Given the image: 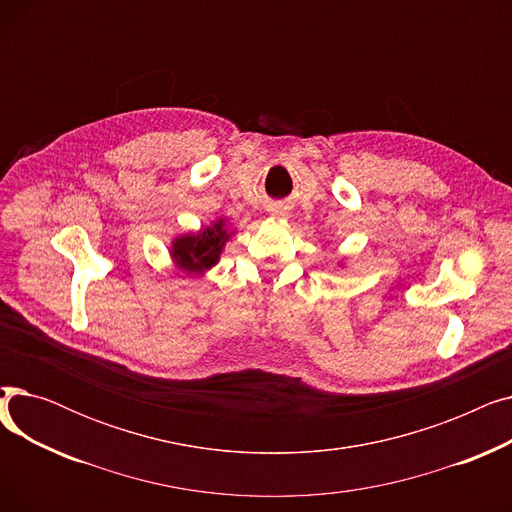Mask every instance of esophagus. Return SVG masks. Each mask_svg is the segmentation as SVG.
I'll list each match as a JSON object with an SVG mask.
<instances>
[{
  "instance_id": "obj_1",
  "label": "esophagus",
  "mask_w": 512,
  "mask_h": 512,
  "mask_svg": "<svg viewBox=\"0 0 512 512\" xmlns=\"http://www.w3.org/2000/svg\"><path fill=\"white\" fill-rule=\"evenodd\" d=\"M270 215L272 218H286V209L282 205H274L270 207Z\"/></svg>"
}]
</instances>
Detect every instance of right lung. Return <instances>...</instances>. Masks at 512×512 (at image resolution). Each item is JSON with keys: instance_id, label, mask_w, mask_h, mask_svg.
I'll list each match as a JSON object with an SVG mask.
<instances>
[{"instance_id": "right-lung-1", "label": "right lung", "mask_w": 512, "mask_h": 512, "mask_svg": "<svg viewBox=\"0 0 512 512\" xmlns=\"http://www.w3.org/2000/svg\"><path fill=\"white\" fill-rule=\"evenodd\" d=\"M230 238L226 220L213 222L197 234H182L172 242V257L182 272L203 274L220 261L222 249Z\"/></svg>"}]
</instances>
